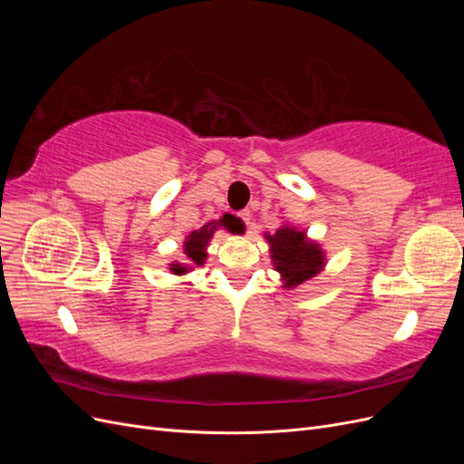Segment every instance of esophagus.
Listing matches in <instances>:
<instances>
[{"instance_id":"obj_1","label":"esophagus","mask_w":464,"mask_h":464,"mask_svg":"<svg viewBox=\"0 0 464 464\" xmlns=\"http://www.w3.org/2000/svg\"><path fill=\"white\" fill-rule=\"evenodd\" d=\"M237 217H240L246 224H249V220H251V210H249V208H244V210H240V213H237Z\"/></svg>"}]
</instances>
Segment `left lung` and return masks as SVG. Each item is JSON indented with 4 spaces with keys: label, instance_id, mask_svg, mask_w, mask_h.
Masks as SVG:
<instances>
[{
    "label": "left lung",
    "instance_id": "left-lung-1",
    "mask_svg": "<svg viewBox=\"0 0 464 464\" xmlns=\"http://www.w3.org/2000/svg\"><path fill=\"white\" fill-rule=\"evenodd\" d=\"M276 271L285 276L286 288L298 286L315 276L323 266V251L317 244L305 240L304 232L280 228L275 236H266Z\"/></svg>",
    "mask_w": 464,
    "mask_h": 464
}]
</instances>
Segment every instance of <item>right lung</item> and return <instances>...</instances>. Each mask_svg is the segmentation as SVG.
<instances>
[{"mask_svg": "<svg viewBox=\"0 0 464 464\" xmlns=\"http://www.w3.org/2000/svg\"><path fill=\"white\" fill-rule=\"evenodd\" d=\"M220 224H224V227H227L228 230H236V222H234L232 218H228V217H224V218L220 220ZM215 228H217V224L210 222V224H205V227H203L201 230H195V232H191V236H188L184 249H186V256H188V259H189L191 263L201 265V263L205 261V257H207L205 247H207V244H208V240H210V236H213ZM172 271H174L176 275L188 273L186 266H184V265H178V263L172 265Z\"/></svg>", "mask_w": 464, "mask_h": 464, "instance_id": "1", "label": "right lung"}]
</instances>
